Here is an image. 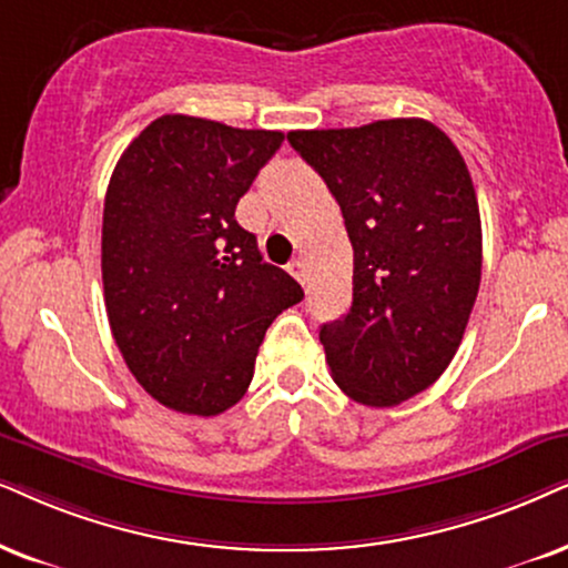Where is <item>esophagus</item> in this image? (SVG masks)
Masks as SVG:
<instances>
[{
	"instance_id": "34e87169",
	"label": "esophagus",
	"mask_w": 568,
	"mask_h": 568,
	"mask_svg": "<svg viewBox=\"0 0 568 568\" xmlns=\"http://www.w3.org/2000/svg\"><path fill=\"white\" fill-rule=\"evenodd\" d=\"M288 272L293 277L298 280L301 285H306V262L304 260H293L291 264H288Z\"/></svg>"
}]
</instances>
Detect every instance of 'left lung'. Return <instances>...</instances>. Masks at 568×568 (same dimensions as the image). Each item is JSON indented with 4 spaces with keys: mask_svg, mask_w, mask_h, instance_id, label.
<instances>
[{
    "mask_svg": "<svg viewBox=\"0 0 568 568\" xmlns=\"http://www.w3.org/2000/svg\"><path fill=\"white\" fill-rule=\"evenodd\" d=\"M354 246V301L320 329L329 375L364 406L427 390L456 356L483 275V225L464 156L419 118L291 131Z\"/></svg>",
    "mask_w": 568,
    "mask_h": 568,
    "instance_id": "8db88e82",
    "label": "left lung"
}]
</instances>
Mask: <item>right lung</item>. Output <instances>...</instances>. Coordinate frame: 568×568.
Here are the masks:
<instances>
[{
  "instance_id": "right-lung-1",
  "label": "right lung",
  "mask_w": 568,
  "mask_h": 568,
  "mask_svg": "<svg viewBox=\"0 0 568 568\" xmlns=\"http://www.w3.org/2000/svg\"><path fill=\"white\" fill-rule=\"evenodd\" d=\"M283 139L162 114L114 164L102 222L106 317L128 369L172 412L214 416L239 404L272 320L304 298L235 220Z\"/></svg>"
}]
</instances>
